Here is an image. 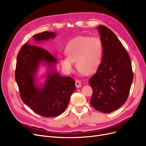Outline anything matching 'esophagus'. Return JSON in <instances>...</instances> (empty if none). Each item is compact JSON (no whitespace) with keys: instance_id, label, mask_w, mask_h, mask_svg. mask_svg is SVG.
<instances>
[{"instance_id":"1","label":"esophagus","mask_w":146,"mask_h":146,"mask_svg":"<svg viewBox=\"0 0 146 146\" xmlns=\"http://www.w3.org/2000/svg\"><path fill=\"white\" fill-rule=\"evenodd\" d=\"M75 85H76V88H80V87L82 86L81 82H80V81L79 80H76V82H75Z\"/></svg>"}]
</instances>
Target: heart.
<instances>
[{
	"instance_id": "obj_1",
	"label": "heart",
	"mask_w": 146,
	"mask_h": 146,
	"mask_svg": "<svg viewBox=\"0 0 146 146\" xmlns=\"http://www.w3.org/2000/svg\"><path fill=\"white\" fill-rule=\"evenodd\" d=\"M67 56L60 58V63L67 72H72L76 62L78 70L85 74L95 72L100 66L103 47L97 37L79 36L69 41L65 48Z\"/></svg>"
}]
</instances>
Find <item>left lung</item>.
<instances>
[{
  "label": "left lung",
  "instance_id": "obj_1",
  "mask_svg": "<svg viewBox=\"0 0 146 146\" xmlns=\"http://www.w3.org/2000/svg\"><path fill=\"white\" fill-rule=\"evenodd\" d=\"M103 47L101 63L89 82L93 94L90 104L103 113L117 110L127 100L133 80L131 62L127 50L112 31L97 27Z\"/></svg>",
  "mask_w": 146,
  "mask_h": 146
}]
</instances>
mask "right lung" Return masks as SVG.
Instances as JSON below:
<instances>
[{
	"label": "right lung",
	"mask_w": 146,
	"mask_h": 146,
	"mask_svg": "<svg viewBox=\"0 0 146 146\" xmlns=\"http://www.w3.org/2000/svg\"><path fill=\"white\" fill-rule=\"evenodd\" d=\"M54 33L45 31L33 36L35 42L56 37ZM41 62L56 64L57 59L45 49L26 44L17 56L15 80L22 101L41 116L60 115L66 109L72 94L76 90L75 81L70 77L61 76L57 72H49L42 88L35 85L34 76Z\"/></svg>",
	"instance_id": "add662e5"
}]
</instances>
